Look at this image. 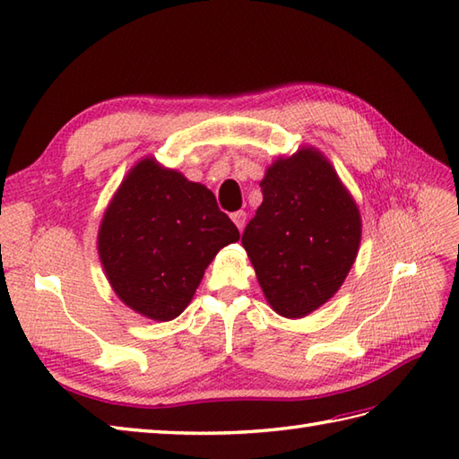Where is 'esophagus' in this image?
Masks as SVG:
<instances>
[{
	"mask_svg": "<svg viewBox=\"0 0 459 459\" xmlns=\"http://www.w3.org/2000/svg\"><path fill=\"white\" fill-rule=\"evenodd\" d=\"M230 219H232V222L237 224V229H238V230L245 229V222H247V212H245V211H237V212H232V214H230Z\"/></svg>",
	"mask_w": 459,
	"mask_h": 459,
	"instance_id": "1",
	"label": "esophagus"
}]
</instances>
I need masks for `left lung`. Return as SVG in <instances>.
<instances>
[{
	"mask_svg": "<svg viewBox=\"0 0 459 459\" xmlns=\"http://www.w3.org/2000/svg\"><path fill=\"white\" fill-rule=\"evenodd\" d=\"M262 204L242 247L270 307L304 317L343 286L360 245V212L333 165L314 145L280 158L260 181Z\"/></svg>",
	"mask_w": 459,
	"mask_h": 459,
	"instance_id": "1",
	"label": "left lung"
}]
</instances>
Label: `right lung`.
<instances>
[{"instance_id":"right-lung-1","label":"right lung","mask_w":459,"mask_h":459,"mask_svg":"<svg viewBox=\"0 0 459 459\" xmlns=\"http://www.w3.org/2000/svg\"><path fill=\"white\" fill-rule=\"evenodd\" d=\"M240 238L211 189L148 155L104 211L99 256L114 294L153 321L183 314L217 252Z\"/></svg>"}]
</instances>
